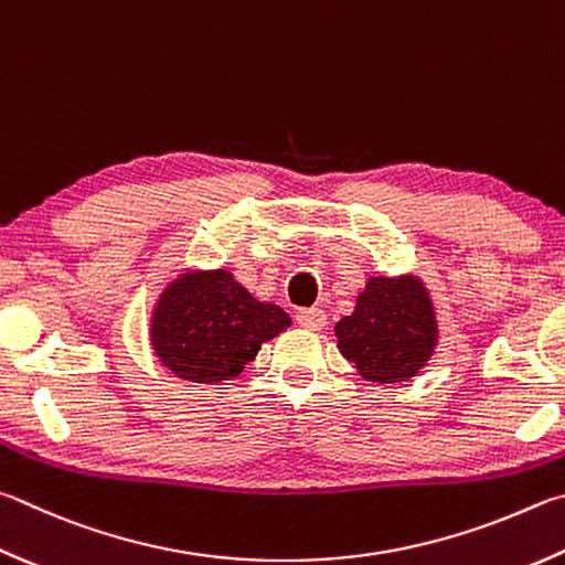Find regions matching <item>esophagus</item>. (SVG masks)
I'll list each match as a JSON object with an SVG mask.
<instances>
[{"mask_svg":"<svg viewBox=\"0 0 565 565\" xmlns=\"http://www.w3.org/2000/svg\"><path fill=\"white\" fill-rule=\"evenodd\" d=\"M296 323L306 328V331H321V328L326 326V311L323 309H301L299 313H296Z\"/></svg>","mask_w":565,"mask_h":565,"instance_id":"esophagus-1","label":"esophagus"}]
</instances>
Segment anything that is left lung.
Instances as JSON below:
<instances>
[{
	"instance_id": "1",
	"label": "left lung",
	"mask_w": 565,
	"mask_h": 565,
	"mask_svg": "<svg viewBox=\"0 0 565 565\" xmlns=\"http://www.w3.org/2000/svg\"><path fill=\"white\" fill-rule=\"evenodd\" d=\"M338 351L365 381L403 383L427 365L437 318L417 276H371L355 309L335 323Z\"/></svg>"
}]
</instances>
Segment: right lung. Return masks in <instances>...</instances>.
I'll use <instances>...</instances> for the list:
<instances>
[{
  "instance_id": "obj_1",
  "label": "right lung",
  "mask_w": 565,
  "mask_h": 565,
  "mask_svg": "<svg viewBox=\"0 0 565 565\" xmlns=\"http://www.w3.org/2000/svg\"><path fill=\"white\" fill-rule=\"evenodd\" d=\"M289 326V313L256 301L230 271H194L160 294L150 341L160 363L182 381L222 383Z\"/></svg>"
}]
</instances>
